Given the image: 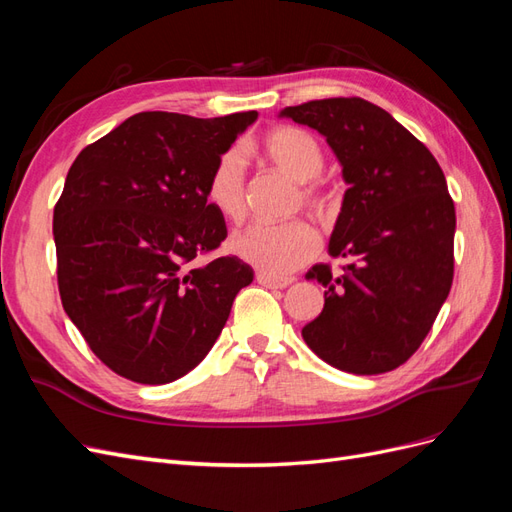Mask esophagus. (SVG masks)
Segmentation results:
<instances>
[{
    "instance_id": "34e87169",
    "label": "esophagus",
    "mask_w": 512,
    "mask_h": 512,
    "mask_svg": "<svg viewBox=\"0 0 512 512\" xmlns=\"http://www.w3.org/2000/svg\"><path fill=\"white\" fill-rule=\"evenodd\" d=\"M256 282L267 286V288H286L292 284V277H275V275H269L265 271H258L256 273Z\"/></svg>"
}]
</instances>
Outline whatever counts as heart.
Wrapping results in <instances>:
<instances>
[{"label":"heart","mask_w":512,"mask_h":512,"mask_svg":"<svg viewBox=\"0 0 512 512\" xmlns=\"http://www.w3.org/2000/svg\"><path fill=\"white\" fill-rule=\"evenodd\" d=\"M260 153L273 168L301 183L297 205L303 203L322 224L335 218L337 196L316 179L324 166V151L314 134L303 128L280 126L262 138ZM205 196L224 220L239 224L245 218V160L241 149H226L215 160L207 177ZM318 245L312 226L305 220H290L282 224H252L232 237L230 250L256 269L277 277L297 271L312 260Z\"/></svg>","instance_id":"1"}]
</instances>
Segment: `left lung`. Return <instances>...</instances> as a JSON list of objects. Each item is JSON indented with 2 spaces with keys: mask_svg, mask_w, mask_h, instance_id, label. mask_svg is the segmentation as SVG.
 Segmentation results:
<instances>
[{
  "mask_svg": "<svg viewBox=\"0 0 512 512\" xmlns=\"http://www.w3.org/2000/svg\"><path fill=\"white\" fill-rule=\"evenodd\" d=\"M282 117L318 130L350 188L329 241L342 275L314 265L324 309L301 335L324 363L374 376L423 344L455 271V205L431 151L363 98L286 106Z\"/></svg>",
  "mask_w": 512,
  "mask_h": 512,
  "instance_id": "8db88e82",
  "label": "left lung"
}]
</instances>
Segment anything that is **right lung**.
<instances>
[{"label": "right lung", "instance_id": "add662e5", "mask_svg": "<svg viewBox=\"0 0 512 512\" xmlns=\"http://www.w3.org/2000/svg\"><path fill=\"white\" fill-rule=\"evenodd\" d=\"M256 111L215 119L147 111L87 145L53 213L61 305L121 378L166 384L205 359L254 271L215 252L228 230L211 168Z\"/></svg>", "mask_w": 512, "mask_h": 512}]
</instances>
